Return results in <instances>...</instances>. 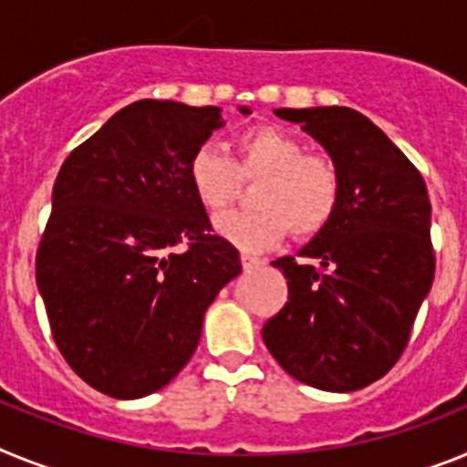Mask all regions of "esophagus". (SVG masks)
I'll list each match as a JSON object with an SVG mask.
<instances>
[{"label": "esophagus", "instance_id": "34e87169", "mask_svg": "<svg viewBox=\"0 0 467 467\" xmlns=\"http://www.w3.org/2000/svg\"><path fill=\"white\" fill-rule=\"evenodd\" d=\"M263 258L258 256H251V254H242V265H244V270H254V267L263 265Z\"/></svg>", "mask_w": 467, "mask_h": 467}]
</instances>
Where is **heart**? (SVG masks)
<instances>
[{
	"instance_id": "b5f03b06",
	"label": "heart",
	"mask_w": 467,
	"mask_h": 467,
	"mask_svg": "<svg viewBox=\"0 0 467 467\" xmlns=\"http://www.w3.org/2000/svg\"><path fill=\"white\" fill-rule=\"evenodd\" d=\"M234 160L213 145H202L188 161V178L202 206H228L244 181H261L254 190L256 209L228 211L216 218L221 237L242 251L277 244L286 230L312 237L334 218L340 202L338 164L327 152H307L286 129H244L234 138Z\"/></svg>"
}]
</instances>
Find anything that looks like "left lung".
<instances>
[{"label": "left lung", "instance_id": "1", "mask_svg": "<svg viewBox=\"0 0 467 467\" xmlns=\"http://www.w3.org/2000/svg\"><path fill=\"white\" fill-rule=\"evenodd\" d=\"M338 164L340 202L303 261H273L289 301L263 327L279 367L301 383L352 392L402 357L435 277L430 200L420 171L374 121L350 108H279Z\"/></svg>", "mask_w": 467, "mask_h": 467}]
</instances>
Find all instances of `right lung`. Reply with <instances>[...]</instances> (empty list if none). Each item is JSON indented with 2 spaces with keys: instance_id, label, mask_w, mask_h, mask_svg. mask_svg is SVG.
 Returning <instances> with one entry per match:
<instances>
[{
  "instance_id": "right-lung-1",
  "label": "right lung",
  "mask_w": 467,
  "mask_h": 467,
  "mask_svg": "<svg viewBox=\"0 0 467 467\" xmlns=\"http://www.w3.org/2000/svg\"><path fill=\"white\" fill-rule=\"evenodd\" d=\"M221 127L213 105L136 100L60 166L37 289L60 355L103 395L138 400L176 379L206 307L242 273L188 178L192 152Z\"/></svg>"
}]
</instances>
